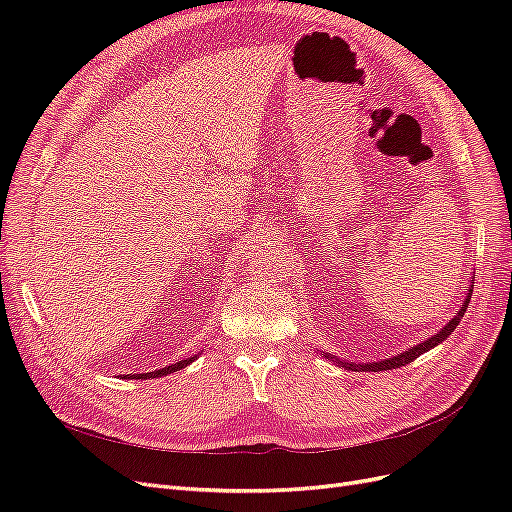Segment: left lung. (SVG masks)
Returning a JSON list of instances; mask_svg holds the SVG:
<instances>
[{"label": "left lung", "instance_id": "8db88e82", "mask_svg": "<svg viewBox=\"0 0 512 512\" xmlns=\"http://www.w3.org/2000/svg\"><path fill=\"white\" fill-rule=\"evenodd\" d=\"M472 286H474V282H472ZM472 286H470L468 297H466V301H463V305H461V309L457 312V316L451 318V322H448L446 327H442L436 335H431L429 339H425L423 344H418V346H414V348H410V350H406V352H399L397 356H391V359H382V361H378V363H365V365H363V363H348V361L335 359L333 354H327V359H335V363H339L344 369H352V371H384V369H395V367L412 363V361L418 359V356H421L423 352H427V350H431V348H436L438 344H442L444 339L457 329L459 320L463 318V312H466V309H468V303H470V297H472Z\"/></svg>", "mask_w": 512, "mask_h": 512}]
</instances>
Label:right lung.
Returning <instances> with one entry per match:
<instances>
[{"instance_id":"add662e5","label":"right lung","mask_w":512,"mask_h":512,"mask_svg":"<svg viewBox=\"0 0 512 512\" xmlns=\"http://www.w3.org/2000/svg\"><path fill=\"white\" fill-rule=\"evenodd\" d=\"M194 361V356H190V359H183V361H179V363H173V365H166V367H162V369H158V371H149V374H136L134 378L136 380H147V378H162V376H166V374H173V371H179V369H183V367H188L190 363ZM123 378H128V376H123ZM132 378V376H130Z\"/></svg>"}]
</instances>
